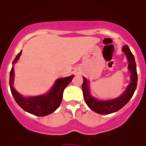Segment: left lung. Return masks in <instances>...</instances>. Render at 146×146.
I'll return each mask as SVG.
<instances>
[{"mask_svg": "<svg viewBox=\"0 0 146 146\" xmlns=\"http://www.w3.org/2000/svg\"><path fill=\"white\" fill-rule=\"evenodd\" d=\"M122 50L126 54V58L128 59V69L131 72V77H130L131 82L126 91L119 97L112 99V100H107V101L97 100L91 96L89 91L88 81L86 77H82L83 82L82 85V89L83 91V97H84L85 102L88 108L95 113L101 115H107L117 112L129 102L136 90L137 83V66L135 57L127 45L123 46Z\"/></svg>", "mask_w": 146, "mask_h": 146, "instance_id": "8db88e82", "label": "left lung"}]
</instances>
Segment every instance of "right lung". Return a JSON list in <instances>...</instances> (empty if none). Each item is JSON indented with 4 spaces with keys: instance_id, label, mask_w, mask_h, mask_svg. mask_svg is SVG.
Here are the masks:
<instances>
[{
    "instance_id": "add662e5",
    "label": "right lung",
    "mask_w": 146,
    "mask_h": 146,
    "mask_svg": "<svg viewBox=\"0 0 146 146\" xmlns=\"http://www.w3.org/2000/svg\"><path fill=\"white\" fill-rule=\"evenodd\" d=\"M22 51H20L17 54L13 64L17 61ZM14 75V67L12 66L10 72L9 86L13 97L18 105L25 111L36 116H45L50 115L58 108L61 103L64 90L74 77V75H72L58 79L52 89L47 94L33 97H23L13 87Z\"/></svg>"
}]
</instances>
